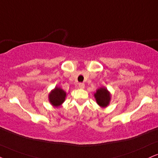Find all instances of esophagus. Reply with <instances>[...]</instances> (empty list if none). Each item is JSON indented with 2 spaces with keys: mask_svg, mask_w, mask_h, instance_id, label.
<instances>
[{
  "mask_svg": "<svg viewBox=\"0 0 158 158\" xmlns=\"http://www.w3.org/2000/svg\"><path fill=\"white\" fill-rule=\"evenodd\" d=\"M79 88H81V89L85 88V84H84V83H79Z\"/></svg>",
  "mask_w": 158,
  "mask_h": 158,
  "instance_id": "esophagus-1",
  "label": "esophagus"
}]
</instances>
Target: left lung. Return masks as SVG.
Listing matches in <instances>:
<instances>
[{"instance_id": "obj_1", "label": "left lung", "mask_w": 158, "mask_h": 158, "mask_svg": "<svg viewBox=\"0 0 158 158\" xmlns=\"http://www.w3.org/2000/svg\"><path fill=\"white\" fill-rule=\"evenodd\" d=\"M95 98L98 104L101 107H105L109 104L110 100V93L106 88H100L95 94Z\"/></svg>"}]
</instances>
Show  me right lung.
I'll return each mask as SVG.
<instances>
[{"instance_id":"1","label":"right lung","mask_w":158,"mask_h":158,"mask_svg":"<svg viewBox=\"0 0 158 158\" xmlns=\"http://www.w3.org/2000/svg\"><path fill=\"white\" fill-rule=\"evenodd\" d=\"M65 96V92L60 87H56L49 94V100H50V102L53 105L55 106V107H58L61 104L63 103Z\"/></svg>"}]
</instances>
